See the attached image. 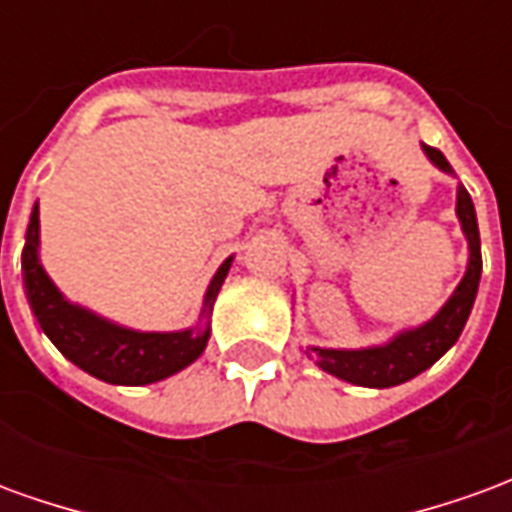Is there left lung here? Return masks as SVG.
<instances>
[{"label":"left lung","instance_id":"1","mask_svg":"<svg viewBox=\"0 0 512 512\" xmlns=\"http://www.w3.org/2000/svg\"><path fill=\"white\" fill-rule=\"evenodd\" d=\"M425 156L441 169L450 172L452 167L447 158L441 156V150L430 145H422ZM458 219H461L463 235L469 241V266L466 274L458 282V288L450 296V301L441 307L428 323H422L417 329L395 334L389 343L376 345V348H359V351H334V348H310L307 354L318 359V367L343 378L348 384L356 386H373V389H386L397 386L403 381H411L422 370L436 365L441 356L458 343L463 326L469 321L480 274H483V255H480V230H477V216L469 191L458 186Z\"/></svg>","mask_w":512,"mask_h":512}]
</instances>
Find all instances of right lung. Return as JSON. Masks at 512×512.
Listing matches in <instances>:
<instances>
[{"mask_svg": "<svg viewBox=\"0 0 512 512\" xmlns=\"http://www.w3.org/2000/svg\"><path fill=\"white\" fill-rule=\"evenodd\" d=\"M38 244L40 219L38 202H35L32 216H29L27 244H24V255H21L24 290H27L29 307L35 312L40 329L60 348V354L71 359L76 367H82L84 373L101 378L106 384H153L161 378L175 376L178 370L189 367L205 351L211 329L200 326V323L208 321L233 257H227L219 271L213 274L211 285L205 290V301H202L200 323L194 329L134 332V329L117 326V323L106 321L101 315L65 299L40 266Z\"/></svg>", "mask_w": 512, "mask_h": 512, "instance_id": "right-lung-1", "label": "right lung"}]
</instances>
